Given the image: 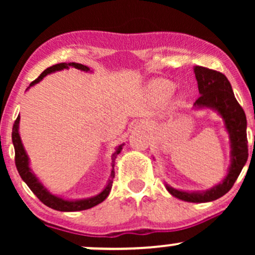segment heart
<instances>
[{"instance_id":"heart-1","label":"heart","mask_w":255,"mask_h":255,"mask_svg":"<svg viewBox=\"0 0 255 255\" xmlns=\"http://www.w3.org/2000/svg\"><path fill=\"white\" fill-rule=\"evenodd\" d=\"M153 89L156 90L158 93H160L162 96H170L175 87L170 81L158 80L153 84Z\"/></svg>"}]
</instances>
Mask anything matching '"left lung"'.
Returning <instances> with one entry per match:
<instances>
[{"label": "left lung", "instance_id": "1", "mask_svg": "<svg viewBox=\"0 0 255 255\" xmlns=\"http://www.w3.org/2000/svg\"><path fill=\"white\" fill-rule=\"evenodd\" d=\"M198 81L199 98L195 101V109H212L217 111L224 121L225 129L229 133L231 162L227 176L221 183L205 192H184L165 184L172 197L188 203H209L223 197L230 191L240 172L248 159L247 120L246 114L234 96L231 85L222 73L205 67H194Z\"/></svg>", "mask_w": 255, "mask_h": 255}]
</instances>
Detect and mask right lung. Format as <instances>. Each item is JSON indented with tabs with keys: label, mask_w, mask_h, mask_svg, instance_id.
<instances>
[{
	"label": "right lung",
	"mask_w": 255,
	"mask_h": 255,
	"mask_svg": "<svg viewBox=\"0 0 255 255\" xmlns=\"http://www.w3.org/2000/svg\"><path fill=\"white\" fill-rule=\"evenodd\" d=\"M69 67H74V68L80 69V71L84 72H90L89 67L84 66L81 63H75V62H71V63H58V64H54V66L49 67L44 71L42 74L38 77L36 80L32 81L30 84V87L33 86L39 83L40 80L44 77H46L48 74H51L54 72H58L62 71V69H68ZM28 87V89H30ZM19 121H20V116H17V119L15 120L13 125V131H11V140H13V145H14V150H15V165L17 169V172L21 176L24 182L27 184L28 188L31 189L32 192L34 193V195L39 199L40 201L46 206L51 207V209L56 210V211H62V212H72V211H83V210H87L91 209V207L96 206V205L101 204L102 201H104L107 199L108 195L111 191V186H113V178L115 177V171H114V166H115V159L118 157V154L121 152L122 147H124L125 144L119 145L118 147L115 148V152L111 156V174H110V178L108 181V184L105 186V188L99 194L95 195V197H91L87 199H79V200H67V199H63L61 197H57V195L51 194L45 187L43 186L42 182H39L38 177L33 174V171L31 170L30 168V159H28L27 153H26L24 145L21 142V137H20L19 134Z\"/></svg>",
	"instance_id": "1"
}]
</instances>
